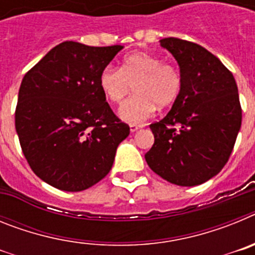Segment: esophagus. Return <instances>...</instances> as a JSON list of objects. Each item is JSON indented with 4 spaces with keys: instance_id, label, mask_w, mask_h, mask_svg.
Listing matches in <instances>:
<instances>
[{
    "instance_id": "1",
    "label": "esophagus",
    "mask_w": 255,
    "mask_h": 255,
    "mask_svg": "<svg viewBox=\"0 0 255 255\" xmlns=\"http://www.w3.org/2000/svg\"><path fill=\"white\" fill-rule=\"evenodd\" d=\"M140 128H141L140 125H135V124H131V125H130V131H131V132L138 131V130L140 129Z\"/></svg>"
}]
</instances>
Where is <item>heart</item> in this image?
Here are the masks:
<instances>
[{
  "mask_svg": "<svg viewBox=\"0 0 255 255\" xmlns=\"http://www.w3.org/2000/svg\"><path fill=\"white\" fill-rule=\"evenodd\" d=\"M136 93L120 108V116L139 124L153 116L155 106L168 107L181 92V75L171 62L149 52H134L125 56L120 69L106 66L101 71L100 87L108 101L120 105L131 92Z\"/></svg>",
  "mask_w": 255,
  "mask_h": 255,
  "instance_id": "heart-1",
  "label": "heart"
}]
</instances>
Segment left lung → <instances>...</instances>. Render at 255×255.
Listing matches in <instances>:
<instances>
[{
	"label": "left lung",
	"mask_w": 255,
	"mask_h": 255,
	"mask_svg": "<svg viewBox=\"0 0 255 255\" xmlns=\"http://www.w3.org/2000/svg\"><path fill=\"white\" fill-rule=\"evenodd\" d=\"M180 66L181 92L171 111L150 124L154 144L145 153L153 172L180 186L203 184L220 172L242 126V106L233 73L202 46L161 39Z\"/></svg>",
	"instance_id": "1"
}]
</instances>
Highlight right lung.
<instances>
[{"label":"right lung","instance_id":"add662e5","mask_svg":"<svg viewBox=\"0 0 255 255\" xmlns=\"http://www.w3.org/2000/svg\"><path fill=\"white\" fill-rule=\"evenodd\" d=\"M121 49L66 40L22 78L15 110L20 145L33 172L53 188L82 191L101 181L129 135L100 87L101 71Z\"/></svg>","mask_w":255,"mask_h":255}]
</instances>
